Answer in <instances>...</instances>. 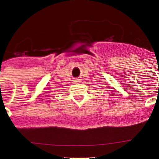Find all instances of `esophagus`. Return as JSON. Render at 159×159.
Segmentation results:
<instances>
[{"label": "esophagus", "mask_w": 159, "mask_h": 159, "mask_svg": "<svg viewBox=\"0 0 159 159\" xmlns=\"http://www.w3.org/2000/svg\"><path fill=\"white\" fill-rule=\"evenodd\" d=\"M73 82L75 83V84H80V83L81 82V80L80 79H75V80H73Z\"/></svg>", "instance_id": "1"}]
</instances>
